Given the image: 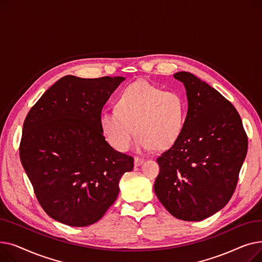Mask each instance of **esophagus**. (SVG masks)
<instances>
[{"mask_svg":"<svg viewBox=\"0 0 262 262\" xmlns=\"http://www.w3.org/2000/svg\"><path fill=\"white\" fill-rule=\"evenodd\" d=\"M135 166L138 167L140 166V164H142L144 162V159L143 158H140V157H135Z\"/></svg>","mask_w":262,"mask_h":262,"instance_id":"obj_1","label":"esophagus"}]
</instances>
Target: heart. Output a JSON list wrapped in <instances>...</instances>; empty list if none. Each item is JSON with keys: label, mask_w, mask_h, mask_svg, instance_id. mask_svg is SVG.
<instances>
[{"label": "heart", "mask_w": 262, "mask_h": 262, "mask_svg": "<svg viewBox=\"0 0 262 262\" xmlns=\"http://www.w3.org/2000/svg\"><path fill=\"white\" fill-rule=\"evenodd\" d=\"M117 110H103L100 127L107 142L119 152H126L135 133L142 150L166 149L180 138L186 121L187 104L176 91L140 80L124 89L116 104Z\"/></svg>", "instance_id": "obj_1"}]
</instances>
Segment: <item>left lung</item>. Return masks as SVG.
<instances>
[{"instance_id": "obj_1", "label": "left lung", "mask_w": 262, "mask_h": 262, "mask_svg": "<svg viewBox=\"0 0 262 262\" xmlns=\"http://www.w3.org/2000/svg\"><path fill=\"white\" fill-rule=\"evenodd\" d=\"M174 78L187 90L188 114L178 140L157 158L154 190L175 217L202 221L229 202L247 152V136L233 105L189 72Z\"/></svg>"}]
</instances>
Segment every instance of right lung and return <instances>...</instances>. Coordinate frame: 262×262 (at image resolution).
<instances>
[{
    "label": "right lung",
    "mask_w": 262,
    "mask_h": 262,
    "mask_svg": "<svg viewBox=\"0 0 262 262\" xmlns=\"http://www.w3.org/2000/svg\"><path fill=\"white\" fill-rule=\"evenodd\" d=\"M124 79L63 76L25 118L21 163L41 207L60 223L98 222L134 168V158L110 146L100 127L103 106Z\"/></svg>",
    "instance_id": "right-lung-1"
}]
</instances>
